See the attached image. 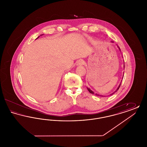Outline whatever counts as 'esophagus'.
<instances>
[{
  "instance_id": "1",
  "label": "esophagus",
  "mask_w": 147,
  "mask_h": 147,
  "mask_svg": "<svg viewBox=\"0 0 147 147\" xmlns=\"http://www.w3.org/2000/svg\"><path fill=\"white\" fill-rule=\"evenodd\" d=\"M84 63V61L82 59H80L79 60L78 62H77V65H82V64H83Z\"/></svg>"
}]
</instances>
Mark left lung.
<instances>
[{
  "mask_svg": "<svg viewBox=\"0 0 147 147\" xmlns=\"http://www.w3.org/2000/svg\"><path fill=\"white\" fill-rule=\"evenodd\" d=\"M111 42H112V43H113V41H111ZM118 48H119V50H120V49H119V46H118ZM124 68H125V63H124ZM120 86H121V84H119V87H118V88H117V89H116V91H115V92H116V91H117V90H119V87H120ZM88 88V91H89V92H90V93H91V94H94V92H93V91H92V90H90V89H89V88ZM114 93H115V92H113V93H112V94H111V95H112V94H114ZM95 95H96V96H101V95H98V94H95Z\"/></svg>",
  "mask_w": 147,
  "mask_h": 147,
  "instance_id": "obj_1",
  "label": "left lung"
}]
</instances>
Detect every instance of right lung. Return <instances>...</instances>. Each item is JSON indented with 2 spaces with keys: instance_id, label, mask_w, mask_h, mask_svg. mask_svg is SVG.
<instances>
[{
  "instance_id": "obj_1",
  "label": "right lung",
  "mask_w": 147,
  "mask_h": 147,
  "mask_svg": "<svg viewBox=\"0 0 147 147\" xmlns=\"http://www.w3.org/2000/svg\"><path fill=\"white\" fill-rule=\"evenodd\" d=\"M39 37H40V36H39ZM37 37V38H38V37ZM37 38H36V39H37Z\"/></svg>"
}]
</instances>
